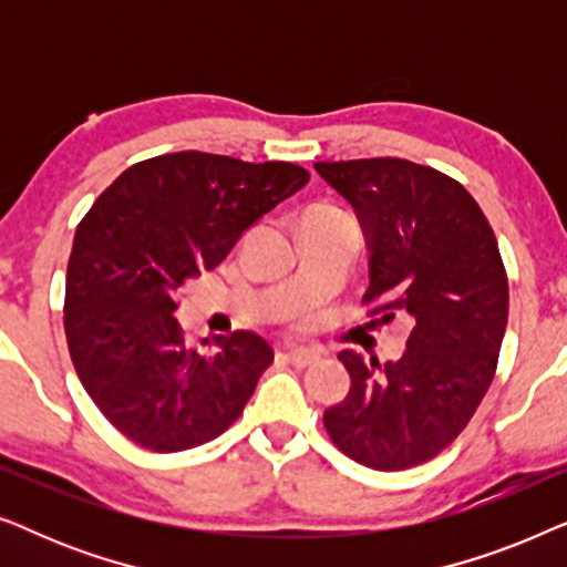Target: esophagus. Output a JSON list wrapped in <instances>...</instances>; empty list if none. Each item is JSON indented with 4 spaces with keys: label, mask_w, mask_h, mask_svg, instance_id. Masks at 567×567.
<instances>
[{
    "label": "esophagus",
    "mask_w": 567,
    "mask_h": 567,
    "mask_svg": "<svg viewBox=\"0 0 567 567\" xmlns=\"http://www.w3.org/2000/svg\"><path fill=\"white\" fill-rule=\"evenodd\" d=\"M286 355H289V361L293 363L297 369H307L312 367V363L320 361V353L312 351V348H286Z\"/></svg>",
    "instance_id": "34e87169"
}]
</instances>
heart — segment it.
I'll use <instances>...</instances> for the list:
<instances>
[{
    "label": "heart",
    "mask_w": 567,
    "mask_h": 567,
    "mask_svg": "<svg viewBox=\"0 0 567 567\" xmlns=\"http://www.w3.org/2000/svg\"><path fill=\"white\" fill-rule=\"evenodd\" d=\"M309 214H315V216H336V219H343V216H346V214H340L338 208H332V206H317Z\"/></svg>",
    "instance_id": "1"
}]
</instances>
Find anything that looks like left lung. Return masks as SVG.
<instances>
[{
  "label": "left lung",
  "instance_id": "left-lung-1",
  "mask_svg": "<svg viewBox=\"0 0 567 567\" xmlns=\"http://www.w3.org/2000/svg\"><path fill=\"white\" fill-rule=\"evenodd\" d=\"M359 216L369 250L363 305L410 324L398 361L338 355L346 400L324 410L332 444L371 470L423 464L483 402L508 322V278L483 208L452 177L398 157L315 162Z\"/></svg>",
  "mask_w": 567,
  "mask_h": 567
}]
</instances>
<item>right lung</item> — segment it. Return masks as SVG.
<instances>
[{"instance_id": "right-lung-1", "label": "right lung", "mask_w": 567, "mask_h": 567, "mask_svg": "<svg viewBox=\"0 0 567 567\" xmlns=\"http://www.w3.org/2000/svg\"><path fill=\"white\" fill-rule=\"evenodd\" d=\"M307 183L291 162L162 154L115 177L80 221L66 268L69 353L100 413L134 444L185 452L245 410L274 348L250 330L188 348L177 291Z\"/></svg>"}]
</instances>
